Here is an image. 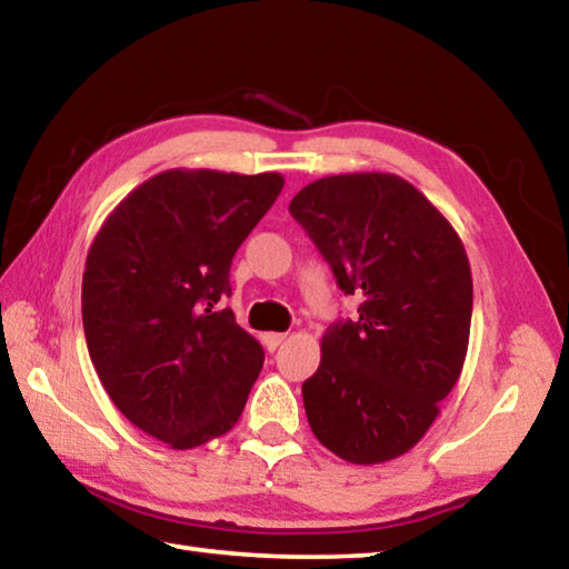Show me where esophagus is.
Instances as JSON below:
<instances>
[{
    "instance_id": "obj_1",
    "label": "esophagus",
    "mask_w": 569,
    "mask_h": 569,
    "mask_svg": "<svg viewBox=\"0 0 569 569\" xmlns=\"http://www.w3.org/2000/svg\"><path fill=\"white\" fill-rule=\"evenodd\" d=\"M283 340H286V333H266V336H263V343H266L268 350H271V353H273V350H276L278 346L283 343Z\"/></svg>"
}]
</instances>
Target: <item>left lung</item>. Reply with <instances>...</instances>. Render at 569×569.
Here are the masks:
<instances>
[{
    "label": "left lung",
    "instance_id": "8db88e82",
    "mask_svg": "<svg viewBox=\"0 0 569 569\" xmlns=\"http://www.w3.org/2000/svg\"><path fill=\"white\" fill-rule=\"evenodd\" d=\"M288 211L360 301L320 340L303 383L308 426L348 462L398 458L438 418L468 353L472 276L460 236L396 173L318 179Z\"/></svg>",
    "mask_w": 569,
    "mask_h": 569
}]
</instances>
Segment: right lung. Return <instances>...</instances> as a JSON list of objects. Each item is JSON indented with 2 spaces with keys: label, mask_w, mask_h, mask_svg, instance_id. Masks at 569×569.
Here are the masks:
<instances>
[{
  "label": "right lung",
  "mask_w": 569,
  "mask_h": 569,
  "mask_svg": "<svg viewBox=\"0 0 569 569\" xmlns=\"http://www.w3.org/2000/svg\"><path fill=\"white\" fill-rule=\"evenodd\" d=\"M281 189L273 171H163L91 243L81 281L91 363L113 406L173 450L229 432L261 373V343L223 301L236 251Z\"/></svg>",
  "instance_id": "1"
}]
</instances>
